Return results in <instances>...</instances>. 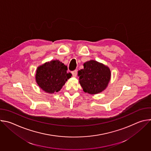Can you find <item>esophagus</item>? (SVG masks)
Returning a JSON list of instances; mask_svg holds the SVG:
<instances>
[{"label": "esophagus", "mask_w": 151, "mask_h": 151, "mask_svg": "<svg viewBox=\"0 0 151 151\" xmlns=\"http://www.w3.org/2000/svg\"><path fill=\"white\" fill-rule=\"evenodd\" d=\"M72 76L73 77H76V75H77V70H75L73 71L72 72Z\"/></svg>", "instance_id": "esophagus-1"}]
</instances>
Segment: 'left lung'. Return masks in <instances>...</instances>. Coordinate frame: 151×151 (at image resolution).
I'll return each instance as SVG.
<instances>
[{"instance_id":"1","label":"left lung","mask_w":151,"mask_h":151,"mask_svg":"<svg viewBox=\"0 0 151 151\" xmlns=\"http://www.w3.org/2000/svg\"><path fill=\"white\" fill-rule=\"evenodd\" d=\"M79 83L84 92L96 94L104 91L111 79L110 69L95 60L83 64V69L78 72Z\"/></svg>"}]
</instances>
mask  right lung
Instances as JSON below:
<instances>
[{
	"mask_svg": "<svg viewBox=\"0 0 151 151\" xmlns=\"http://www.w3.org/2000/svg\"><path fill=\"white\" fill-rule=\"evenodd\" d=\"M68 67L59 60H51L39 66L36 70V81L46 93L58 92L72 74L67 73Z\"/></svg>",
	"mask_w": 151,
	"mask_h": 151,
	"instance_id": "1",
	"label": "right lung"
}]
</instances>
